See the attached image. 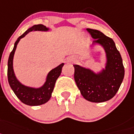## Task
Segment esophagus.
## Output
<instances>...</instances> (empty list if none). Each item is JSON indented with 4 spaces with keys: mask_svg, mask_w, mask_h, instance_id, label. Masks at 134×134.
Wrapping results in <instances>:
<instances>
[{
    "mask_svg": "<svg viewBox=\"0 0 134 134\" xmlns=\"http://www.w3.org/2000/svg\"><path fill=\"white\" fill-rule=\"evenodd\" d=\"M68 60H69V61H74V59H73V58H71V57H69V58Z\"/></svg>",
    "mask_w": 134,
    "mask_h": 134,
    "instance_id": "34e87169",
    "label": "esophagus"
}]
</instances>
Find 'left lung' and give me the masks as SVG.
Returning a JSON list of instances; mask_svg holds the SVG:
<instances>
[{"label":"left lung","instance_id":"left-lung-1","mask_svg":"<svg viewBox=\"0 0 134 134\" xmlns=\"http://www.w3.org/2000/svg\"><path fill=\"white\" fill-rule=\"evenodd\" d=\"M95 42L100 43L107 56L106 69L96 75L89 69L74 65V79L85 99L93 102H102L111 99L119 90L123 81L125 69L121 56L112 38L96 30L87 28Z\"/></svg>","mask_w":134,"mask_h":134}]
</instances>
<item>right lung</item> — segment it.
Instances as JSON below:
<instances>
[{"instance_id":"add662e5","label":"right lung","mask_w":134,"mask_h":134,"mask_svg":"<svg viewBox=\"0 0 134 134\" xmlns=\"http://www.w3.org/2000/svg\"><path fill=\"white\" fill-rule=\"evenodd\" d=\"M36 30L46 31L48 30V28L42 24L35 25L32 27L29 28L25 33L23 34L21 36L17 38V41L15 42L14 45L13 49L10 53L9 60H8L7 76L9 85L19 99L24 104L30 106L41 105L49 100L52 95V92L54 90L56 81L60 75L62 67L64 65L63 63L60 64L57 67L51 71L48 75L46 83L42 88L39 89L28 88L22 85L17 81L14 74L13 69V55L16 47L21 38H24L29 32L36 31Z\"/></svg>"}]
</instances>
